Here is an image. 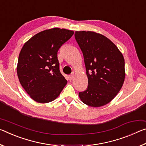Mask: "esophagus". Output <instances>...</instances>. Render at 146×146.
I'll return each mask as SVG.
<instances>
[{
    "label": "esophagus",
    "instance_id": "obj_1",
    "mask_svg": "<svg viewBox=\"0 0 146 146\" xmlns=\"http://www.w3.org/2000/svg\"><path fill=\"white\" fill-rule=\"evenodd\" d=\"M68 78H69V80H71L74 78V75H73V74H71V75H70L68 76Z\"/></svg>",
    "mask_w": 146,
    "mask_h": 146
}]
</instances>
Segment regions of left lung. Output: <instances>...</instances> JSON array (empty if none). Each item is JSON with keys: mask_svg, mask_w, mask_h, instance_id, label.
<instances>
[{"mask_svg": "<svg viewBox=\"0 0 146 146\" xmlns=\"http://www.w3.org/2000/svg\"><path fill=\"white\" fill-rule=\"evenodd\" d=\"M75 37L83 53L88 78V88L79 92L82 102L100 107L114 98L125 79L122 53L110 39L93 31H76Z\"/></svg>", "mask_w": 146, "mask_h": 146, "instance_id": "left-lung-1", "label": "left lung"}]
</instances>
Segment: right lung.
Returning a JSON list of instances; mask_svg holds the SVG:
<instances>
[{
    "label": "right lung",
    "mask_w": 146,
    "mask_h": 146,
    "mask_svg": "<svg viewBox=\"0 0 146 146\" xmlns=\"http://www.w3.org/2000/svg\"><path fill=\"white\" fill-rule=\"evenodd\" d=\"M73 33L58 28L46 29L34 35L21 49L17 75L24 90L36 102L56 99L67 84L59 70L57 52Z\"/></svg>",
    "instance_id": "obj_1"
}]
</instances>
